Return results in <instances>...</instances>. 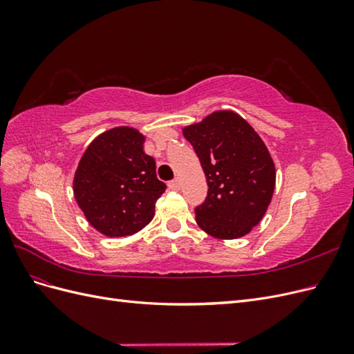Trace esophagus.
<instances>
[{"label": "esophagus", "mask_w": 354, "mask_h": 354, "mask_svg": "<svg viewBox=\"0 0 354 354\" xmlns=\"http://www.w3.org/2000/svg\"><path fill=\"white\" fill-rule=\"evenodd\" d=\"M168 187H169L171 190H178V189H180V180H178V178L171 180L169 183H168Z\"/></svg>", "instance_id": "1"}]
</instances>
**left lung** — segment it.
<instances>
[{"instance_id": "1", "label": "left lung", "mask_w": 354, "mask_h": 354, "mask_svg": "<svg viewBox=\"0 0 354 354\" xmlns=\"http://www.w3.org/2000/svg\"><path fill=\"white\" fill-rule=\"evenodd\" d=\"M207 177L208 194L195 208L198 226L218 239H238L264 217L272 201L273 159L254 128L230 111L183 130Z\"/></svg>"}]
</instances>
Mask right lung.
Masks as SVG:
<instances>
[{
	"instance_id": "1",
	"label": "right lung",
	"mask_w": 354,
	"mask_h": 354,
	"mask_svg": "<svg viewBox=\"0 0 354 354\" xmlns=\"http://www.w3.org/2000/svg\"><path fill=\"white\" fill-rule=\"evenodd\" d=\"M143 143L136 128H112L94 138L75 173V199L91 226L109 238L130 236L147 226L167 189Z\"/></svg>"
}]
</instances>
